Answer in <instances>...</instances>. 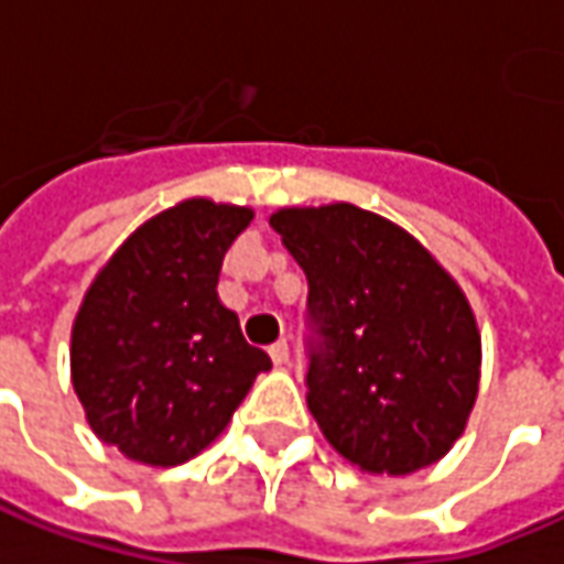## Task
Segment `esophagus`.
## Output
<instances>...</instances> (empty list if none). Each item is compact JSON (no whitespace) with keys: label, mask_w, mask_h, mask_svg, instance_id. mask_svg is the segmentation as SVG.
<instances>
[{"label":"esophagus","mask_w":564,"mask_h":564,"mask_svg":"<svg viewBox=\"0 0 564 564\" xmlns=\"http://www.w3.org/2000/svg\"><path fill=\"white\" fill-rule=\"evenodd\" d=\"M269 354H271V364L274 366L290 364V345H286V341H274V345L269 348Z\"/></svg>","instance_id":"1"}]
</instances>
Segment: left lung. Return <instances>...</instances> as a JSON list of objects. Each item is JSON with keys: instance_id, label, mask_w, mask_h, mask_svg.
<instances>
[{"instance_id": "8db88e82", "label": "left lung", "mask_w": 564, "mask_h": 564, "mask_svg": "<svg viewBox=\"0 0 564 564\" xmlns=\"http://www.w3.org/2000/svg\"><path fill=\"white\" fill-rule=\"evenodd\" d=\"M269 223L308 278V409L326 443L364 474L436 464L479 393L482 338L458 281L357 204L281 207Z\"/></svg>"}]
</instances>
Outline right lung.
Returning <instances> with one entry per match:
<instances>
[{"label": "right lung", "mask_w": 564, "mask_h": 564, "mask_svg": "<svg viewBox=\"0 0 564 564\" xmlns=\"http://www.w3.org/2000/svg\"><path fill=\"white\" fill-rule=\"evenodd\" d=\"M253 207L186 198L109 256L73 321L69 369L90 431L124 458L176 467L226 431L271 369L216 283Z\"/></svg>", "instance_id": "add662e5"}]
</instances>
